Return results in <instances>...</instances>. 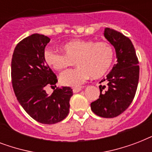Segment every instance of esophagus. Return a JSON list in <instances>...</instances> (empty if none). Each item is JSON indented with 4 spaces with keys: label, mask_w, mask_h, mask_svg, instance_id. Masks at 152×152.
I'll use <instances>...</instances> for the list:
<instances>
[{
    "label": "esophagus",
    "mask_w": 152,
    "mask_h": 152,
    "mask_svg": "<svg viewBox=\"0 0 152 152\" xmlns=\"http://www.w3.org/2000/svg\"><path fill=\"white\" fill-rule=\"evenodd\" d=\"M81 90H82V88H73L72 91H73L74 93H77V92H80Z\"/></svg>",
    "instance_id": "1"
}]
</instances>
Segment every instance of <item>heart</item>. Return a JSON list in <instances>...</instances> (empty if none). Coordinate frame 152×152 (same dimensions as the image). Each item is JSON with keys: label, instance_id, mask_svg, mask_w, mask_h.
Returning <instances> with one entry per match:
<instances>
[{"label": "heart", "instance_id": "1", "mask_svg": "<svg viewBox=\"0 0 152 152\" xmlns=\"http://www.w3.org/2000/svg\"><path fill=\"white\" fill-rule=\"evenodd\" d=\"M61 49L64 54L46 50L44 61L57 71L71 66L76 61L77 68L64 71L60 76V82L69 87H79L91 76L93 78L102 76L110 69L114 58L113 46L103 41L75 39L64 44Z\"/></svg>", "mask_w": 152, "mask_h": 152}]
</instances>
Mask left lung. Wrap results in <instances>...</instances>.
Listing matches in <instances>:
<instances>
[{
  "mask_svg": "<svg viewBox=\"0 0 152 152\" xmlns=\"http://www.w3.org/2000/svg\"><path fill=\"white\" fill-rule=\"evenodd\" d=\"M103 34L115 49L117 63L106 80H102L106 81V86H99V99L91 103V108L96 115L111 118L120 115L132 103L139 82L140 67L134 46L128 37L108 27Z\"/></svg>",
  "mask_w": 152,
  "mask_h": 152,
  "instance_id": "1",
  "label": "left lung"
}]
</instances>
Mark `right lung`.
I'll return each mask as SVG.
<instances>
[{
  "label": "right lung",
  "mask_w": 152,
  "mask_h": 152,
  "mask_svg": "<svg viewBox=\"0 0 152 152\" xmlns=\"http://www.w3.org/2000/svg\"><path fill=\"white\" fill-rule=\"evenodd\" d=\"M50 39L33 34L15 46L12 59V83L15 95L24 110L38 122L51 125L61 121L69 113L72 89L57 88L51 95L45 91L57 79L44 61V51ZM56 87V86H55Z\"/></svg>",
  "instance_id": "obj_1"
}]
</instances>
